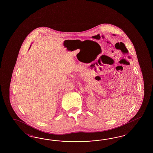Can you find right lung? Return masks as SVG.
<instances>
[{
    "instance_id": "add662e5",
    "label": "right lung",
    "mask_w": 153,
    "mask_h": 153,
    "mask_svg": "<svg viewBox=\"0 0 153 153\" xmlns=\"http://www.w3.org/2000/svg\"><path fill=\"white\" fill-rule=\"evenodd\" d=\"M30 47H31V46H30Z\"/></svg>"
}]
</instances>
